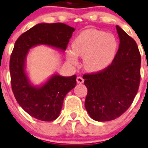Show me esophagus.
<instances>
[{"mask_svg": "<svg viewBox=\"0 0 148 148\" xmlns=\"http://www.w3.org/2000/svg\"><path fill=\"white\" fill-rule=\"evenodd\" d=\"M84 81V78H83L82 77L79 76L77 77V82L78 84H83Z\"/></svg>", "mask_w": 148, "mask_h": 148, "instance_id": "obj_1", "label": "esophagus"}]
</instances>
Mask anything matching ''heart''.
Masks as SVG:
<instances>
[{
  "label": "heart",
  "mask_w": 148,
  "mask_h": 148,
  "mask_svg": "<svg viewBox=\"0 0 148 148\" xmlns=\"http://www.w3.org/2000/svg\"><path fill=\"white\" fill-rule=\"evenodd\" d=\"M117 39L104 31L90 29L78 34L72 42V49L66 51L68 62L73 65L78 63L77 55L84 57L85 68L90 71H100L106 68L117 54Z\"/></svg>",
  "instance_id": "heart-1"
}]
</instances>
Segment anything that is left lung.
<instances>
[{"mask_svg":"<svg viewBox=\"0 0 148 148\" xmlns=\"http://www.w3.org/2000/svg\"><path fill=\"white\" fill-rule=\"evenodd\" d=\"M119 46L109 67L96 74H84L87 88L85 108L98 122L116 119L130 107L140 84V55L136 42L116 26Z\"/></svg>","mask_w":148,"mask_h":148,"instance_id":"obj_1","label":"left lung"}]
</instances>
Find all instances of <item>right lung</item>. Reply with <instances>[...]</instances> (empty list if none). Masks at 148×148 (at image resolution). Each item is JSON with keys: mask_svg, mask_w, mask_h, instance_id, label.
<instances>
[{"mask_svg": "<svg viewBox=\"0 0 148 148\" xmlns=\"http://www.w3.org/2000/svg\"><path fill=\"white\" fill-rule=\"evenodd\" d=\"M74 30L62 23H39L16 41L10 60L12 90L19 105L36 119L51 122L58 117L64 97L76 85L77 76L66 77L55 74L43 84L35 86L26 71L27 54L39 45L64 51Z\"/></svg>", "mask_w": 148, "mask_h": 148, "instance_id": "1", "label": "right lung"}]
</instances>
